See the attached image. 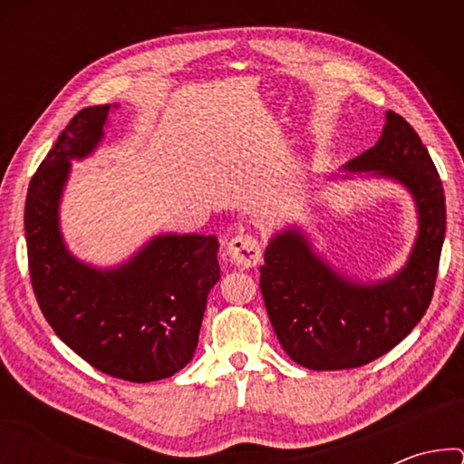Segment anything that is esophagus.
I'll use <instances>...</instances> for the list:
<instances>
[{"mask_svg": "<svg viewBox=\"0 0 464 464\" xmlns=\"http://www.w3.org/2000/svg\"><path fill=\"white\" fill-rule=\"evenodd\" d=\"M227 254H229L231 262L241 266V268H254L262 260V247L254 235L239 233L227 243Z\"/></svg>", "mask_w": 464, "mask_h": 464, "instance_id": "obj_1", "label": "esophagus"}]
</instances>
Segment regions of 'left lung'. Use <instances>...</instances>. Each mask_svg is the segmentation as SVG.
Listing matches in <instances>:
<instances>
[{
    "label": "left lung",
    "mask_w": 464,
    "mask_h": 464,
    "mask_svg": "<svg viewBox=\"0 0 464 464\" xmlns=\"http://www.w3.org/2000/svg\"><path fill=\"white\" fill-rule=\"evenodd\" d=\"M345 169L403 184L418 207L420 231L405 268L371 285L335 272L298 229L274 235L260 268L266 311L290 360L311 371L364 366L420 324L434 295L446 233L442 179L403 116L389 110L379 143Z\"/></svg>",
    "instance_id": "1"
}]
</instances>
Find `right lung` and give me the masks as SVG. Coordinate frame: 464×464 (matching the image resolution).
Here are the masks:
<instances>
[{
    "instance_id": "obj_1",
    "label": "right lung",
    "mask_w": 464,
    "mask_h": 464,
    "mask_svg": "<svg viewBox=\"0 0 464 464\" xmlns=\"http://www.w3.org/2000/svg\"><path fill=\"white\" fill-rule=\"evenodd\" d=\"M108 112V104L80 110L30 179V282L44 319L77 356L114 379L151 382L182 371L194 356L207 296L221 278L218 241L215 235H157L110 270L69 254L59 229L69 161L98 147Z\"/></svg>"
}]
</instances>
